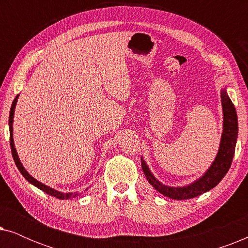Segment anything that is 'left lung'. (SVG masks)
<instances>
[{"mask_svg":"<svg viewBox=\"0 0 248 248\" xmlns=\"http://www.w3.org/2000/svg\"><path fill=\"white\" fill-rule=\"evenodd\" d=\"M221 104L223 111V131L218 154L210 168L198 181L193 182L189 185L182 186V187L164 185L152 175L143 158H141L142 170H143L148 182L162 195L174 200L196 198V196L216 187L228 172L230 166H232L233 155H235L237 137H238V120H237L235 106L227 94L226 89L221 90Z\"/></svg>","mask_w":248,"mask_h":248,"instance_id":"left-lung-1","label":"left lung"}]
</instances>
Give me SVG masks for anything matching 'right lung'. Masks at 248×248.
Instances as JSON below:
<instances>
[{
  "label": "right lung",
  "mask_w": 248,
  "mask_h": 248,
  "mask_svg": "<svg viewBox=\"0 0 248 248\" xmlns=\"http://www.w3.org/2000/svg\"><path fill=\"white\" fill-rule=\"evenodd\" d=\"M18 97L19 94L15 98V100H13L12 103V106H11V109H10V116H9V126H10V147H11V152H12V157H13V160H15L16 167L21 172L23 177H25L27 181H28L30 184H32L33 186H36V187H38L39 189H42L43 192L47 193L48 195H52L54 198H57L60 200H69V199H72V198H76L78 195V193H63V192H59L56 191V189H54L52 187H49V186H47L45 184H43V183H40L37 181L32 177L31 175L29 174L28 171L26 170L25 167H23L21 161H20L19 159V155L16 154V147H15V142H13V116H15V109H16V101H18Z\"/></svg>",
  "instance_id": "obj_1"
}]
</instances>
